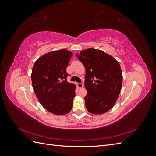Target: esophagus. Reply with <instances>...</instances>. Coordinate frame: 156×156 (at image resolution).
Listing matches in <instances>:
<instances>
[{"label":"esophagus","instance_id":"obj_1","mask_svg":"<svg viewBox=\"0 0 156 156\" xmlns=\"http://www.w3.org/2000/svg\"><path fill=\"white\" fill-rule=\"evenodd\" d=\"M77 84V87H78L79 88H80L83 87V84L81 83H78Z\"/></svg>","mask_w":156,"mask_h":156}]
</instances>
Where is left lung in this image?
Here are the masks:
<instances>
[{
	"mask_svg": "<svg viewBox=\"0 0 156 156\" xmlns=\"http://www.w3.org/2000/svg\"><path fill=\"white\" fill-rule=\"evenodd\" d=\"M77 56L86 68L87 109L95 115L107 112L115 104L122 88V73L119 62L105 52L91 48Z\"/></svg>",
	"mask_w": 156,
	"mask_h": 156,
	"instance_id": "left-lung-1",
	"label": "left lung"
}]
</instances>
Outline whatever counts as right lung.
Segmentation results:
<instances>
[{"mask_svg":"<svg viewBox=\"0 0 156 156\" xmlns=\"http://www.w3.org/2000/svg\"><path fill=\"white\" fill-rule=\"evenodd\" d=\"M72 56L66 49L51 52L37 59L32 68L31 79L37 100L55 115H66L72 108L75 85L67 81L66 72Z\"/></svg>","mask_w":156,"mask_h":156,"instance_id":"right-lung-1","label":"right lung"}]
</instances>
